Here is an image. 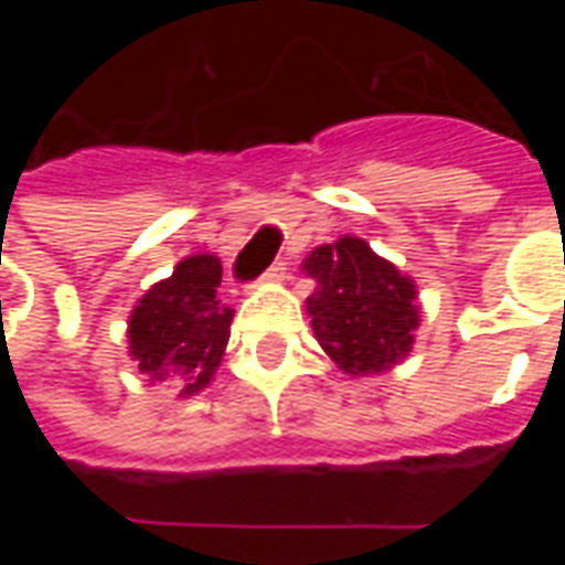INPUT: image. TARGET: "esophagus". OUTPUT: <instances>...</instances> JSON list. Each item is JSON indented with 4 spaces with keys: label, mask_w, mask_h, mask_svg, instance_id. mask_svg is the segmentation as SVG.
<instances>
[{
    "label": "esophagus",
    "mask_w": 565,
    "mask_h": 565,
    "mask_svg": "<svg viewBox=\"0 0 565 565\" xmlns=\"http://www.w3.org/2000/svg\"><path fill=\"white\" fill-rule=\"evenodd\" d=\"M284 278H287V266H284V263H271L269 269L263 271V278H259V281L278 284V281H284Z\"/></svg>",
    "instance_id": "esophagus-1"
}]
</instances>
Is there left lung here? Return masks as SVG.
I'll return each mask as SVG.
<instances>
[{"label":"left lung","mask_w":565,"mask_h":565,"mask_svg":"<svg viewBox=\"0 0 565 565\" xmlns=\"http://www.w3.org/2000/svg\"><path fill=\"white\" fill-rule=\"evenodd\" d=\"M302 269L318 281L308 296L315 335L342 372L375 375L412 351L420 318L415 284L363 238L315 247Z\"/></svg>","instance_id":"8db88e82"}]
</instances>
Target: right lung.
<instances>
[{"mask_svg":"<svg viewBox=\"0 0 565 565\" xmlns=\"http://www.w3.org/2000/svg\"><path fill=\"white\" fill-rule=\"evenodd\" d=\"M221 259L196 254L172 278L150 287L129 318V354L150 381H181V396L199 393L221 366L233 308L217 299Z\"/></svg>","mask_w":565,"mask_h":565,"instance_id":"add662e5","label":"right lung"}]
</instances>
